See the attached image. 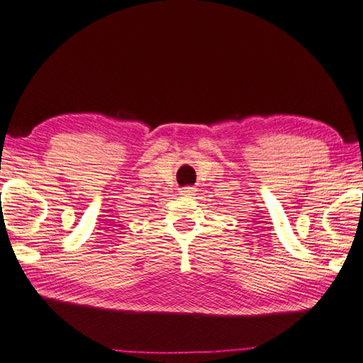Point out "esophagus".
Returning a JSON list of instances; mask_svg holds the SVG:
<instances>
[{
  "label": "esophagus",
  "instance_id": "1",
  "mask_svg": "<svg viewBox=\"0 0 363 363\" xmlns=\"http://www.w3.org/2000/svg\"><path fill=\"white\" fill-rule=\"evenodd\" d=\"M192 194H194V188L186 186V188H182L180 189V196H183V197H189Z\"/></svg>",
  "mask_w": 363,
  "mask_h": 363
}]
</instances>
